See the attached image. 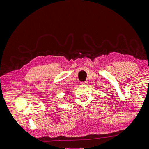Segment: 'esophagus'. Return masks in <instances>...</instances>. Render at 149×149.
Here are the masks:
<instances>
[{"instance_id": "1", "label": "esophagus", "mask_w": 149, "mask_h": 149, "mask_svg": "<svg viewBox=\"0 0 149 149\" xmlns=\"http://www.w3.org/2000/svg\"><path fill=\"white\" fill-rule=\"evenodd\" d=\"M87 83H88V81H83V82H81V84H87Z\"/></svg>"}]
</instances>
